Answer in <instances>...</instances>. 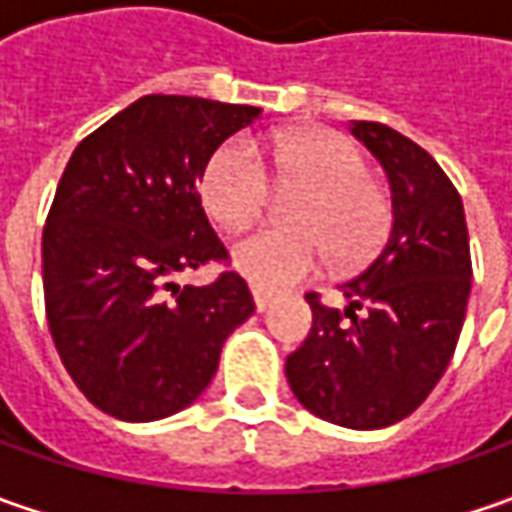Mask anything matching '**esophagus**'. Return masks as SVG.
Instances as JSON below:
<instances>
[{
    "label": "esophagus",
    "instance_id": "esophagus-1",
    "mask_svg": "<svg viewBox=\"0 0 512 512\" xmlns=\"http://www.w3.org/2000/svg\"><path fill=\"white\" fill-rule=\"evenodd\" d=\"M253 302H256V310H259V313H265V310H270V305H273V296L265 293V290H259V287H253Z\"/></svg>",
    "mask_w": 512,
    "mask_h": 512
}]
</instances>
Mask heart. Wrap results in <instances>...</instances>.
I'll use <instances>...</instances> for the list:
<instances>
[{
	"mask_svg": "<svg viewBox=\"0 0 512 512\" xmlns=\"http://www.w3.org/2000/svg\"><path fill=\"white\" fill-rule=\"evenodd\" d=\"M266 168L262 171L258 165ZM305 185L307 196L290 205L296 230H256L230 250V265L262 290L305 282L330 256L347 270L364 262L384 236L387 205L367 182V165L353 142L333 130H299L273 139L227 142L202 173V205L225 230H245L267 205V179Z\"/></svg>",
	"mask_w": 512,
	"mask_h": 512,
	"instance_id": "heart-1",
	"label": "heart"
}]
</instances>
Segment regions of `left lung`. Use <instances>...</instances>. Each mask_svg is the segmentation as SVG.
Instances as JSON below:
<instances>
[{
  "instance_id": "1",
  "label": "left lung",
  "mask_w": 512,
  "mask_h": 512,
  "mask_svg": "<svg viewBox=\"0 0 512 512\" xmlns=\"http://www.w3.org/2000/svg\"><path fill=\"white\" fill-rule=\"evenodd\" d=\"M350 133L382 165L393 225L379 256L339 285L344 313L307 293L313 327L285 373L313 416L382 430L410 416L453 359L473 279L470 239L462 196L427 150L379 122H353Z\"/></svg>"
}]
</instances>
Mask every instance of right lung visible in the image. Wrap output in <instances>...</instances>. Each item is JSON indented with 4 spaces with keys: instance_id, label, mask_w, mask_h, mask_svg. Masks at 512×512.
Listing matches in <instances>:
<instances>
[{
    "instance_id": "obj_1",
    "label": "right lung",
    "mask_w": 512,
    "mask_h": 512,
    "mask_svg": "<svg viewBox=\"0 0 512 512\" xmlns=\"http://www.w3.org/2000/svg\"><path fill=\"white\" fill-rule=\"evenodd\" d=\"M262 108L142 96L73 150L42 233L45 310L59 359L102 413L156 422L193 404L253 316L233 270L173 282L227 250L196 185L219 145Z\"/></svg>"
}]
</instances>
